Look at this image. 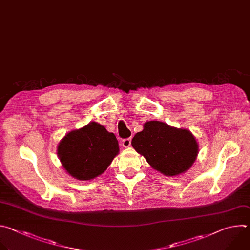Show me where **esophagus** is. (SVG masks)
Returning <instances> with one entry per match:
<instances>
[{"instance_id":"esophagus-1","label":"esophagus","mask_w":250,"mask_h":250,"mask_svg":"<svg viewBox=\"0 0 250 250\" xmlns=\"http://www.w3.org/2000/svg\"><path fill=\"white\" fill-rule=\"evenodd\" d=\"M130 145H131V138H126L122 140V146L124 147H128L130 146Z\"/></svg>"}]
</instances>
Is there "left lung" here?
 <instances>
[{
  "instance_id": "left-lung-1",
  "label": "left lung",
  "mask_w": 250,
  "mask_h": 250,
  "mask_svg": "<svg viewBox=\"0 0 250 250\" xmlns=\"http://www.w3.org/2000/svg\"><path fill=\"white\" fill-rule=\"evenodd\" d=\"M132 146L162 173L174 176L191 167L198 155V144L188 130L176 129L160 121H148L138 132Z\"/></svg>"
}]
</instances>
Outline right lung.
Listing matches in <instances>:
<instances>
[{
  "mask_svg": "<svg viewBox=\"0 0 250 250\" xmlns=\"http://www.w3.org/2000/svg\"><path fill=\"white\" fill-rule=\"evenodd\" d=\"M118 153L114 134L96 122L68 133L58 146V157L64 168L80 180L101 175Z\"/></svg>",
  "mask_w": 250,
  "mask_h": 250,
  "instance_id": "add662e5",
  "label": "right lung"
}]
</instances>
